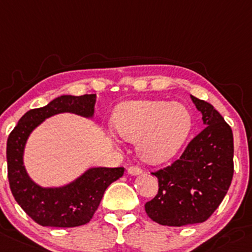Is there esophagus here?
<instances>
[{"label": "esophagus", "instance_id": "34e87169", "mask_svg": "<svg viewBox=\"0 0 252 252\" xmlns=\"http://www.w3.org/2000/svg\"><path fill=\"white\" fill-rule=\"evenodd\" d=\"M128 174L129 175H133V176H135V175H140L142 174V170L141 169L139 168V166H129L128 168Z\"/></svg>", "mask_w": 252, "mask_h": 252}]
</instances>
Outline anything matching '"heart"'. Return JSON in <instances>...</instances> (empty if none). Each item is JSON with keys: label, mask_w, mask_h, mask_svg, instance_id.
<instances>
[{"label": "heart", "mask_w": 252, "mask_h": 252, "mask_svg": "<svg viewBox=\"0 0 252 252\" xmlns=\"http://www.w3.org/2000/svg\"><path fill=\"white\" fill-rule=\"evenodd\" d=\"M115 128L124 140L137 142V153L148 164L170 160L192 129L186 106L169 101H129L117 108Z\"/></svg>", "instance_id": "obj_1"}]
</instances>
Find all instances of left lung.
Here are the masks:
<instances>
[{"instance_id":"1","label":"left lung","mask_w":252,"mask_h":252,"mask_svg":"<svg viewBox=\"0 0 252 252\" xmlns=\"http://www.w3.org/2000/svg\"><path fill=\"white\" fill-rule=\"evenodd\" d=\"M205 128L171 165L152 173L158 193L145 204L151 220L181 227L206 221L227 194L233 171V133L214 106L190 95Z\"/></svg>"}]
</instances>
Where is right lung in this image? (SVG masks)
Wrapping results in <instances>:
<instances>
[{"instance_id":"obj_1","label":"right lung","mask_w":252,"mask_h":252,"mask_svg":"<svg viewBox=\"0 0 252 252\" xmlns=\"http://www.w3.org/2000/svg\"><path fill=\"white\" fill-rule=\"evenodd\" d=\"M96 95H62L47 106L28 111L7 140L9 187L24 211L44 227H77L88 223L106 189L123 176L124 168H91L62 187H42L31 180L24 165L26 141L44 119L59 113L93 118Z\"/></svg>"}]
</instances>
